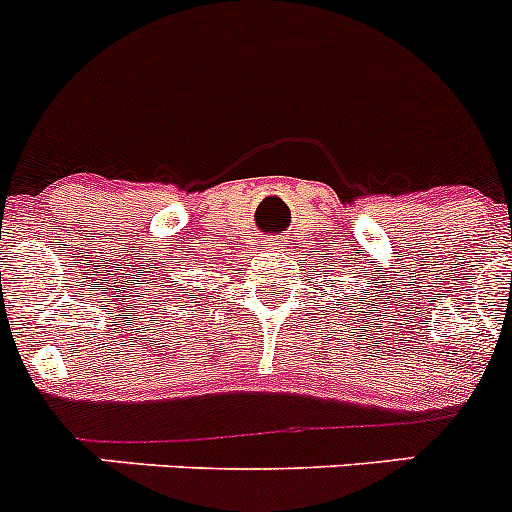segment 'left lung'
Listing matches in <instances>:
<instances>
[{
  "mask_svg": "<svg viewBox=\"0 0 512 512\" xmlns=\"http://www.w3.org/2000/svg\"><path fill=\"white\" fill-rule=\"evenodd\" d=\"M339 261H342V259H339ZM372 264H374V261H372ZM374 284H377V281H374ZM382 289H384V284H382ZM377 291H379V286H377ZM364 294H367V291H364ZM379 294H382V291H379ZM359 304H362V301H359ZM337 309H339V301H337Z\"/></svg>",
  "mask_w": 512,
  "mask_h": 512,
  "instance_id": "8db88e82",
  "label": "left lung"
}]
</instances>
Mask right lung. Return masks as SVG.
I'll list each match as a JSON object with an SVG mask.
<instances>
[{"instance_id": "right-lung-1", "label": "right lung", "mask_w": 512, "mask_h": 512, "mask_svg": "<svg viewBox=\"0 0 512 512\" xmlns=\"http://www.w3.org/2000/svg\"><path fill=\"white\" fill-rule=\"evenodd\" d=\"M165 291H170V294H173L175 299H178L180 306H186L182 304L183 300H186L187 304H198V296H201V286L193 284L191 279L186 281V286H183V284H180V286L168 284V289H165ZM165 291H163V294H165ZM198 306H201V304H198Z\"/></svg>"}]
</instances>
